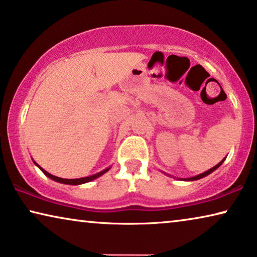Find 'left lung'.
<instances>
[{"mask_svg": "<svg viewBox=\"0 0 257 257\" xmlns=\"http://www.w3.org/2000/svg\"><path fill=\"white\" fill-rule=\"evenodd\" d=\"M224 160L225 159H223L221 160V162L219 163V164H217L216 166H213L212 168H210V170H208L206 172H204V173H201V174H198V175H196V177H193V178H188V179H182V180H187V181H195V180H198V179H202V178H204V177H206V175H209L210 173H212L213 171H216L218 167H219L221 164L224 163Z\"/></svg>", "mask_w": 257, "mask_h": 257, "instance_id": "1", "label": "left lung"}]
</instances>
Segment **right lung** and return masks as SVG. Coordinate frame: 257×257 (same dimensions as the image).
<instances>
[{
  "label": "right lung",
  "instance_id": "add662e5",
  "mask_svg": "<svg viewBox=\"0 0 257 257\" xmlns=\"http://www.w3.org/2000/svg\"><path fill=\"white\" fill-rule=\"evenodd\" d=\"M33 163L36 164V165H37L38 167H39L41 171L44 172V174L47 175L48 178H51L52 180H54V181H56V182L64 183V185H82V183L90 182V181H92V180H94V179H97V178H99V177H101L102 174H105L106 172L109 170V167H108V168H106V170H104V171L99 172V173H97V174L91 175V177H85V178H80V179H62V178L55 177V175H52L51 173H48V172H46V171L44 170V168H41L39 165H38V164H37L36 162H33Z\"/></svg>",
  "mask_w": 257,
  "mask_h": 257
}]
</instances>
